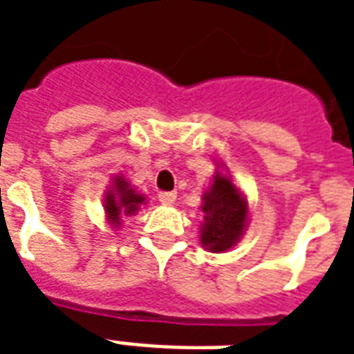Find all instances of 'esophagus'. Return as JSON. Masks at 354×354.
I'll return each instance as SVG.
<instances>
[{
	"instance_id": "obj_1",
	"label": "esophagus",
	"mask_w": 354,
	"mask_h": 354,
	"mask_svg": "<svg viewBox=\"0 0 354 354\" xmlns=\"http://www.w3.org/2000/svg\"><path fill=\"white\" fill-rule=\"evenodd\" d=\"M174 201H176V192L159 193V203H161V205H167V207H170V205H174Z\"/></svg>"
}]
</instances>
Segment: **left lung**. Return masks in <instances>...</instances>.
Masks as SVG:
<instances>
[{
    "mask_svg": "<svg viewBox=\"0 0 354 354\" xmlns=\"http://www.w3.org/2000/svg\"><path fill=\"white\" fill-rule=\"evenodd\" d=\"M205 222L201 227V245L210 252H225L243 237L248 218V205L233 180L216 172L214 182L203 195Z\"/></svg>",
    "mask_w": 354,
    "mask_h": 354,
    "instance_id": "8db88e82",
    "label": "left lung"
}]
</instances>
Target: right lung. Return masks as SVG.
I'll return each mask as SVG.
<instances>
[{"mask_svg":"<svg viewBox=\"0 0 354 354\" xmlns=\"http://www.w3.org/2000/svg\"><path fill=\"white\" fill-rule=\"evenodd\" d=\"M144 203H146L144 195L136 193V189L131 187L123 176H115L111 182V187L106 193V199H104V210L108 216V222L113 227H119L121 218L136 214Z\"/></svg>","mask_w":354,"mask_h":354,"instance_id":"right-lung-1","label":"right lung"}]
</instances>
